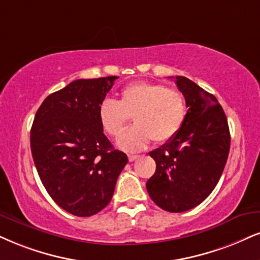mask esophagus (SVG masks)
Returning a JSON list of instances; mask_svg holds the SVG:
<instances>
[{
	"instance_id": "esophagus-1",
	"label": "esophagus",
	"mask_w": 260,
	"mask_h": 260,
	"mask_svg": "<svg viewBox=\"0 0 260 260\" xmlns=\"http://www.w3.org/2000/svg\"><path fill=\"white\" fill-rule=\"evenodd\" d=\"M139 158V155H134V154H130L129 155V161H135V160Z\"/></svg>"
}]
</instances>
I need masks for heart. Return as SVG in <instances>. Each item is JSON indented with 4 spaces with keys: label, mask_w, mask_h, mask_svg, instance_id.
I'll use <instances>...</instances> for the list:
<instances>
[{
    "label": "heart",
    "mask_w": 260,
    "mask_h": 260,
    "mask_svg": "<svg viewBox=\"0 0 260 260\" xmlns=\"http://www.w3.org/2000/svg\"><path fill=\"white\" fill-rule=\"evenodd\" d=\"M98 114L101 126L112 137L119 136L133 117L135 126L125 131L118 145L135 152L152 140L164 143L174 139L184 124L187 102L177 89L160 83L134 82L121 89L119 101H101Z\"/></svg>",
    "instance_id": "1"
}]
</instances>
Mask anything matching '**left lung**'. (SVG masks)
I'll return each mask as SVG.
<instances>
[{
    "mask_svg": "<svg viewBox=\"0 0 260 260\" xmlns=\"http://www.w3.org/2000/svg\"><path fill=\"white\" fill-rule=\"evenodd\" d=\"M176 85L185 98L187 117L174 139L149 153L156 170L146 187L160 208L184 212L203 203L218 183L228 159L230 133L212 94L182 76L176 77Z\"/></svg>",
    "mask_w": 260,
    "mask_h": 260,
    "instance_id": "obj_1",
    "label": "left lung"
}]
</instances>
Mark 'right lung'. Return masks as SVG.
I'll use <instances>...</instances> for the list:
<instances>
[{
	"label": "right lung",
	"mask_w": 260,
	"mask_h": 260,
	"mask_svg": "<svg viewBox=\"0 0 260 260\" xmlns=\"http://www.w3.org/2000/svg\"><path fill=\"white\" fill-rule=\"evenodd\" d=\"M118 77L77 79L47 96L31 127V153L42 183L69 213L89 217L113 197L127 156L114 149L99 120Z\"/></svg>",
	"instance_id": "add662e5"
}]
</instances>
